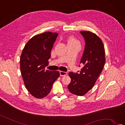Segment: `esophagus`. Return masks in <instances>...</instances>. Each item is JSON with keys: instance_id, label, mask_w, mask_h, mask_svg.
Here are the masks:
<instances>
[{"instance_id": "obj_1", "label": "esophagus", "mask_w": 125, "mask_h": 125, "mask_svg": "<svg viewBox=\"0 0 125 125\" xmlns=\"http://www.w3.org/2000/svg\"><path fill=\"white\" fill-rule=\"evenodd\" d=\"M60 75L61 76H64L67 75V73L65 72H62V71H60Z\"/></svg>"}]
</instances>
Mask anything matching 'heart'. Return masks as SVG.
Listing matches in <instances>:
<instances>
[{"label":"heart","mask_w":125,"mask_h":125,"mask_svg":"<svg viewBox=\"0 0 125 125\" xmlns=\"http://www.w3.org/2000/svg\"><path fill=\"white\" fill-rule=\"evenodd\" d=\"M68 44H75L80 46V43L78 40H77L75 37L73 36H71L68 40Z\"/></svg>","instance_id":"obj_1"}]
</instances>
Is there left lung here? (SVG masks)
Here are the masks:
<instances>
[{
	"label": "left lung",
	"mask_w": 125,
	"mask_h": 125,
	"mask_svg": "<svg viewBox=\"0 0 125 125\" xmlns=\"http://www.w3.org/2000/svg\"><path fill=\"white\" fill-rule=\"evenodd\" d=\"M80 32L86 42L80 60V63L84 66L79 73H69L72 80L68 88L71 93L81 96L85 95L95 85L102 72L106 60L102 39L95 33L89 31H81Z\"/></svg>",
	"instance_id": "obj_1"
}]
</instances>
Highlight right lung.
Instances as JSON below:
<instances>
[{"instance_id":"obj_1","label":"right lung","mask_w":125,"mask_h":125,"mask_svg":"<svg viewBox=\"0 0 125 125\" xmlns=\"http://www.w3.org/2000/svg\"><path fill=\"white\" fill-rule=\"evenodd\" d=\"M58 35L52 32L37 35L27 42L22 52L20 66L23 83L30 94L37 98L48 95L60 76L58 71L45 69Z\"/></svg>"}]
</instances>
